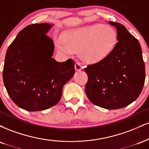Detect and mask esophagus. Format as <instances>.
Segmentation results:
<instances>
[{
  "label": "esophagus",
  "instance_id": "obj_1",
  "mask_svg": "<svg viewBox=\"0 0 149 149\" xmlns=\"http://www.w3.org/2000/svg\"><path fill=\"white\" fill-rule=\"evenodd\" d=\"M75 69H76V71H80V70L83 69V66L80 62H76L75 64Z\"/></svg>",
  "mask_w": 149,
  "mask_h": 149
}]
</instances>
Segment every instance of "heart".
Returning <instances> with one entry per match:
<instances>
[{
  "instance_id": "heart-1",
  "label": "heart",
  "mask_w": 149,
  "mask_h": 149,
  "mask_svg": "<svg viewBox=\"0 0 149 149\" xmlns=\"http://www.w3.org/2000/svg\"><path fill=\"white\" fill-rule=\"evenodd\" d=\"M58 47L71 54L79 50L80 57L90 63L104 60L115 48L118 40L116 31L110 26L100 24L77 27L66 31Z\"/></svg>"
}]
</instances>
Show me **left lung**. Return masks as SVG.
<instances>
[{
  "instance_id": "8db88e82",
  "label": "left lung",
  "mask_w": 149,
  "mask_h": 149,
  "mask_svg": "<svg viewBox=\"0 0 149 149\" xmlns=\"http://www.w3.org/2000/svg\"><path fill=\"white\" fill-rule=\"evenodd\" d=\"M109 23L117 29L118 42L109 57L84 69L88 76L85 93L95 105L118 109L139 96L144 85L145 64L137 39L123 25Z\"/></svg>"
}]
</instances>
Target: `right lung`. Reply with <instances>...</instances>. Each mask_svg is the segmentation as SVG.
<instances>
[{"mask_svg": "<svg viewBox=\"0 0 149 149\" xmlns=\"http://www.w3.org/2000/svg\"><path fill=\"white\" fill-rule=\"evenodd\" d=\"M52 26L47 23L27 26L6 52L3 83L13 102L28 111L56 105L63 87L75 73L73 59L58 62L52 58L54 43L45 35Z\"/></svg>", "mask_w": 149, "mask_h": 149, "instance_id": "add662e5", "label": "right lung"}]
</instances>
